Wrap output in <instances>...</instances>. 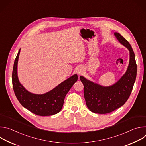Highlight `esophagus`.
<instances>
[{"label":"esophagus","mask_w":146,"mask_h":146,"mask_svg":"<svg viewBox=\"0 0 146 146\" xmlns=\"http://www.w3.org/2000/svg\"><path fill=\"white\" fill-rule=\"evenodd\" d=\"M77 73L79 74H81L83 73V69L81 68H79V69L77 70Z\"/></svg>","instance_id":"1"}]
</instances>
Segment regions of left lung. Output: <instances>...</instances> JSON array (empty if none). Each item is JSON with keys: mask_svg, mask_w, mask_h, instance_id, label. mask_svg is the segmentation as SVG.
Returning <instances> with one entry per match:
<instances>
[{"mask_svg": "<svg viewBox=\"0 0 146 146\" xmlns=\"http://www.w3.org/2000/svg\"><path fill=\"white\" fill-rule=\"evenodd\" d=\"M119 42L130 52L128 69L121 79L110 87H102L80 76L84 85V95L88 108L93 113L107 114L123 105L128 99L136 77L137 65L135 55L128 41L119 33H114Z\"/></svg>", "mask_w": 146, "mask_h": 146, "instance_id": "left-lung-1", "label": "left lung"}]
</instances>
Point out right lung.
<instances>
[{"label": "right lung", "mask_w": 146, "mask_h": 146, "mask_svg": "<svg viewBox=\"0 0 146 146\" xmlns=\"http://www.w3.org/2000/svg\"><path fill=\"white\" fill-rule=\"evenodd\" d=\"M19 52L20 50L15 59L12 73L13 87L17 99L23 106L37 115L49 116L57 114L63 106L66 95L77 81V75H73L46 94H32L20 84L18 78L17 63Z\"/></svg>", "instance_id": "add662e5"}]
</instances>
